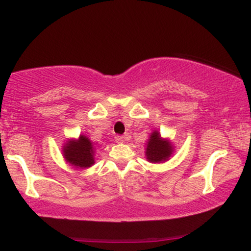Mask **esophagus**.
<instances>
[{"label":"esophagus","instance_id":"1","mask_svg":"<svg viewBox=\"0 0 251 251\" xmlns=\"http://www.w3.org/2000/svg\"><path fill=\"white\" fill-rule=\"evenodd\" d=\"M126 136H116L115 137V140H116V143H125L126 142Z\"/></svg>","mask_w":251,"mask_h":251}]
</instances>
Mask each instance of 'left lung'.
I'll return each mask as SVG.
<instances>
[{"instance_id": "obj_1", "label": "left lung", "mask_w": 251, "mask_h": 251, "mask_svg": "<svg viewBox=\"0 0 251 251\" xmlns=\"http://www.w3.org/2000/svg\"><path fill=\"white\" fill-rule=\"evenodd\" d=\"M173 150L171 143L168 142L167 139L161 138L160 132L154 130L151 133L149 142L146 144L145 155L147 161H150V162L160 163L169 159L174 152Z\"/></svg>"}]
</instances>
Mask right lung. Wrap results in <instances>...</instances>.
<instances>
[{
	"label": "right lung",
	"mask_w": 251,
	"mask_h": 251,
	"mask_svg": "<svg viewBox=\"0 0 251 251\" xmlns=\"http://www.w3.org/2000/svg\"><path fill=\"white\" fill-rule=\"evenodd\" d=\"M65 160L75 168H89L95 164V145L87 136L71 139L64 145Z\"/></svg>",
	"instance_id": "obj_1"
}]
</instances>
